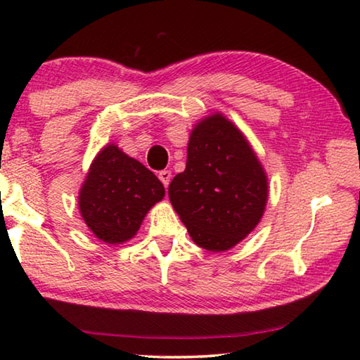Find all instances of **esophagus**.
<instances>
[{"label": "esophagus", "mask_w": 360, "mask_h": 360, "mask_svg": "<svg viewBox=\"0 0 360 360\" xmlns=\"http://www.w3.org/2000/svg\"><path fill=\"white\" fill-rule=\"evenodd\" d=\"M158 179L162 181V184H163V186L168 187L169 181H172V172H168V169H163V172L158 173Z\"/></svg>", "instance_id": "34e87169"}]
</instances>
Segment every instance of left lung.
<instances>
[{
  "label": "left lung",
  "mask_w": 360,
  "mask_h": 360,
  "mask_svg": "<svg viewBox=\"0 0 360 360\" xmlns=\"http://www.w3.org/2000/svg\"><path fill=\"white\" fill-rule=\"evenodd\" d=\"M168 195L192 240L221 252L259 224L268 184L243 133L224 115L212 114L195 125L186 169L174 176Z\"/></svg>",
  "instance_id": "obj_1"
}]
</instances>
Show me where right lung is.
Returning <instances> with one entry per match:
<instances>
[{"label":"right lung","mask_w":360,"mask_h":360,"mask_svg":"<svg viewBox=\"0 0 360 360\" xmlns=\"http://www.w3.org/2000/svg\"><path fill=\"white\" fill-rule=\"evenodd\" d=\"M165 195L157 176L109 144L90 167L79 193V210L96 238L111 245L135 236L152 206Z\"/></svg>","instance_id":"obj_1"}]
</instances>
